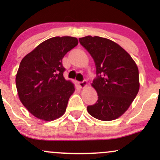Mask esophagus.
<instances>
[{"mask_svg":"<svg viewBox=\"0 0 160 160\" xmlns=\"http://www.w3.org/2000/svg\"><path fill=\"white\" fill-rule=\"evenodd\" d=\"M78 86L80 89H83V88H85L87 86V82L86 80H84L82 82H78Z\"/></svg>","mask_w":160,"mask_h":160,"instance_id":"34e87169","label":"esophagus"}]
</instances>
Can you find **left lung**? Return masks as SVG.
Returning <instances> with one entry per match:
<instances>
[{"label":"left lung","instance_id":"obj_1","mask_svg":"<svg viewBox=\"0 0 160 160\" xmlns=\"http://www.w3.org/2000/svg\"><path fill=\"white\" fill-rule=\"evenodd\" d=\"M94 59L97 78L92 86L98 101L87 107L92 117L103 121L120 117L128 110L139 91L138 66L131 56L115 42L98 36L79 38Z\"/></svg>","mask_w":160,"mask_h":160}]
</instances>
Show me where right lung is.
I'll list each match as a JSON object with an SVG mask.
<instances>
[{
	"instance_id": "right-lung-1",
	"label": "right lung",
	"mask_w": 160,
	"mask_h": 160,
	"mask_svg": "<svg viewBox=\"0 0 160 160\" xmlns=\"http://www.w3.org/2000/svg\"><path fill=\"white\" fill-rule=\"evenodd\" d=\"M78 44L76 38L54 37L42 42L20 62L16 78L19 98L38 119L52 121L65 113L75 88L64 78L62 58Z\"/></svg>"
}]
</instances>
